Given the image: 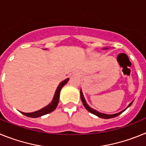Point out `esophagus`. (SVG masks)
I'll list each match as a JSON object with an SVG mask.
<instances>
[{"mask_svg": "<svg viewBox=\"0 0 146 146\" xmlns=\"http://www.w3.org/2000/svg\"><path fill=\"white\" fill-rule=\"evenodd\" d=\"M75 74V75H78V73H77V72H75V74Z\"/></svg>", "mask_w": 146, "mask_h": 146, "instance_id": "34e87169", "label": "esophagus"}]
</instances>
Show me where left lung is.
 I'll return each mask as SVG.
<instances>
[{"mask_svg":"<svg viewBox=\"0 0 146 146\" xmlns=\"http://www.w3.org/2000/svg\"><path fill=\"white\" fill-rule=\"evenodd\" d=\"M104 49H108L107 47H105ZM80 97H81V100H82V104H83V105H84V107L86 108V109L88 111H89L90 113H91L92 114L95 115H96V116L99 117V118H104V119H109V118H115V117L118 116V115H119L120 114H121V113H123L124 110H126V108H128L129 107L131 106V104H132V102H133V101L131 102V103H130L128 105V107L126 108V109L124 110H122V111L119 112V113H115V114H113V115H108V114H105V113H99V112H98L97 110H96L93 109V108H90V107L88 106V104H87V102H86V99H85L84 96H83V94H82V90H80Z\"/></svg>","mask_w":146,"mask_h":146,"instance_id":"left-lung-1","label":"left lung"}]
</instances>
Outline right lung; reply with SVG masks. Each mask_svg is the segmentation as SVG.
I'll return each mask as SVG.
<instances>
[{"label":"right lung","instance_id":"obj_1","mask_svg":"<svg viewBox=\"0 0 146 146\" xmlns=\"http://www.w3.org/2000/svg\"><path fill=\"white\" fill-rule=\"evenodd\" d=\"M69 81V78H67L65 80L62 81L60 82L59 86H58L57 89H56V91H55V95H54V97L53 99H52V101L51 102L50 104H49L47 106L44 107L42 109L39 110H37L36 112H33V113H23V112H20L22 114H23L24 115L27 117H30V118H38V117L40 116H42L44 115H46V114H48V113H51L55 109V108H57L58 106V102H59V97H60V90L64 86L65 84L67 82Z\"/></svg>","mask_w":146,"mask_h":146}]
</instances>
